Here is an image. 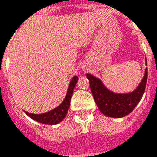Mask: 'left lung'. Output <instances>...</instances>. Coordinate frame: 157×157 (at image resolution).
<instances>
[{"mask_svg":"<svg viewBox=\"0 0 157 157\" xmlns=\"http://www.w3.org/2000/svg\"><path fill=\"white\" fill-rule=\"evenodd\" d=\"M86 78L100 112L108 117L121 118L130 113L141 100L147 85V69L139 86L128 94H116L108 90L99 78L89 73L86 74Z\"/></svg>","mask_w":157,"mask_h":157,"instance_id":"1","label":"left lung"}]
</instances>
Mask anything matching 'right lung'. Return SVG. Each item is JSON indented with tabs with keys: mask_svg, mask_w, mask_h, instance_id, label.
Segmentation results:
<instances>
[{
	"mask_svg": "<svg viewBox=\"0 0 157 157\" xmlns=\"http://www.w3.org/2000/svg\"><path fill=\"white\" fill-rule=\"evenodd\" d=\"M78 78L77 76L73 77L71 83H70V86H69L68 92H67V95L65 96V99L63 100V102L58 107L54 108L53 110H52L50 112L41 113V114L30 113L28 112H25V113L31 119L38 121L40 123L49 124V125L58 124L67 115L68 110H69L70 105H71V96H72L73 94V89H74L75 86L78 82Z\"/></svg>",
	"mask_w": 157,
	"mask_h": 157,
	"instance_id": "1",
	"label": "right lung"
}]
</instances>
